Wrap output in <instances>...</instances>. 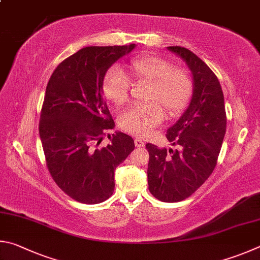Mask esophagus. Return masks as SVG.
<instances>
[{"mask_svg": "<svg viewBox=\"0 0 260 260\" xmlns=\"http://www.w3.org/2000/svg\"><path fill=\"white\" fill-rule=\"evenodd\" d=\"M135 145H136V147H144L145 142L142 138H135Z\"/></svg>", "mask_w": 260, "mask_h": 260, "instance_id": "34e87169", "label": "esophagus"}]
</instances>
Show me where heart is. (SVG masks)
<instances>
[{"label":"heart","mask_w":260,"mask_h":260,"mask_svg":"<svg viewBox=\"0 0 260 260\" xmlns=\"http://www.w3.org/2000/svg\"><path fill=\"white\" fill-rule=\"evenodd\" d=\"M136 83L146 85L144 105L127 108L118 117L123 131L146 136L165 117L176 116L183 111L192 93V80L181 67H171L167 60L154 56L135 58L127 65ZM129 81L118 67H112L104 76L103 92L109 102L121 107L129 99Z\"/></svg>","instance_id":"1"}]
</instances>
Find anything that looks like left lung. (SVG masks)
I'll use <instances>...</instances> for the list:
<instances>
[{
	"instance_id": "8db88e82",
	"label": "left lung",
	"mask_w": 260,
	"mask_h": 260,
	"mask_svg": "<svg viewBox=\"0 0 260 260\" xmlns=\"http://www.w3.org/2000/svg\"><path fill=\"white\" fill-rule=\"evenodd\" d=\"M168 50L183 59L193 75L188 107L167 131L168 140L179 151L146 144L149 192L172 203L190 197L212 174L226 133V112L220 83L207 63L186 48Z\"/></svg>"
}]
</instances>
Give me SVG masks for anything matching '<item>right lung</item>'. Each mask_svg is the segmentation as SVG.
I'll use <instances>...</instances> for the list:
<instances>
[{"mask_svg":"<svg viewBox=\"0 0 260 260\" xmlns=\"http://www.w3.org/2000/svg\"><path fill=\"white\" fill-rule=\"evenodd\" d=\"M136 44L86 47L53 71L40 117V138L48 170L59 188L75 201L97 204L114 192V171L135 149L123 133L108 134L111 144L99 147L115 126L103 93L104 76Z\"/></svg>","mask_w":260,"mask_h":260,"instance_id":"1","label":"right lung"}]
</instances>
